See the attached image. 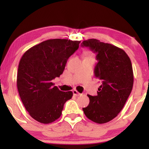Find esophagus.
Returning <instances> with one entry per match:
<instances>
[{"label": "esophagus", "mask_w": 149, "mask_h": 149, "mask_svg": "<svg viewBox=\"0 0 149 149\" xmlns=\"http://www.w3.org/2000/svg\"><path fill=\"white\" fill-rule=\"evenodd\" d=\"M72 93H73V95H74V96H79V95H81V93L78 92L77 90H73Z\"/></svg>", "instance_id": "1"}]
</instances>
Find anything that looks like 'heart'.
<instances>
[{
  "instance_id": "obj_1",
  "label": "heart",
  "mask_w": 149,
  "mask_h": 149,
  "mask_svg": "<svg viewBox=\"0 0 149 149\" xmlns=\"http://www.w3.org/2000/svg\"><path fill=\"white\" fill-rule=\"evenodd\" d=\"M86 54V55H87V56H88V55H89V54H88V53H86V54Z\"/></svg>"
}]
</instances>
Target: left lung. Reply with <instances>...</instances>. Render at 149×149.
Returning <instances> with one entry per match:
<instances>
[{"mask_svg":"<svg viewBox=\"0 0 149 149\" xmlns=\"http://www.w3.org/2000/svg\"><path fill=\"white\" fill-rule=\"evenodd\" d=\"M81 47L96 54L94 75L102 83L97 95H87L89 104L83 111L91 121L107 123L121 112L131 93L134 84L131 60L123 49L97 39L83 40Z\"/></svg>","mask_w":149,"mask_h":149,"instance_id":"obj_1","label":"left lung"}]
</instances>
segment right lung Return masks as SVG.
Listing matches in <instances>:
<instances>
[{"mask_svg": "<svg viewBox=\"0 0 149 149\" xmlns=\"http://www.w3.org/2000/svg\"><path fill=\"white\" fill-rule=\"evenodd\" d=\"M81 41L47 40L24 53L19 61L17 86L22 103L30 115L47 124L62 115L72 91H62L52 81L63 73L68 59L78 49Z\"/></svg>", "mask_w": 149, "mask_h": 149, "instance_id": "1", "label": "right lung"}]
</instances>
